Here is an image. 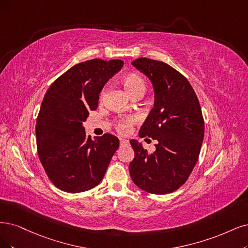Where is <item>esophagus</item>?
Returning <instances> with one entry per match:
<instances>
[{"label":"esophagus","mask_w":248,"mask_h":248,"mask_svg":"<svg viewBox=\"0 0 248 248\" xmlns=\"http://www.w3.org/2000/svg\"><path fill=\"white\" fill-rule=\"evenodd\" d=\"M127 144H129V141L125 139H121V146H125Z\"/></svg>","instance_id":"34e87169"}]
</instances>
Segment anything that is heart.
<instances>
[{"instance_id": "heart-1", "label": "heart", "mask_w": 248, "mask_h": 248, "mask_svg": "<svg viewBox=\"0 0 248 248\" xmlns=\"http://www.w3.org/2000/svg\"><path fill=\"white\" fill-rule=\"evenodd\" d=\"M123 84L131 96H133L136 93H139V92L144 94V92L146 90L145 79L140 75H138V73H130V75H126L123 78ZM103 96H104V91H102V93H101V98H103ZM136 122H137V117L135 115L121 117L119 119H117L115 127L121 134H127L131 132L132 125Z\"/></svg>"}]
</instances>
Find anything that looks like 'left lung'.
Segmentation results:
<instances>
[{"mask_svg": "<svg viewBox=\"0 0 248 248\" xmlns=\"http://www.w3.org/2000/svg\"><path fill=\"white\" fill-rule=\"evenodd\" d=\"M152 81L154 107L139 136L156 140L149 153L136 140L130 175L135 184L152 194H168L185 184L198 160L204 137V121L188 79L169 64L148 58L132 62Z\"/></svg>", "mask_w": 248, "mask_h": 248, "instance_id": "8db88e82", "label": "left lung"}]
</instances>
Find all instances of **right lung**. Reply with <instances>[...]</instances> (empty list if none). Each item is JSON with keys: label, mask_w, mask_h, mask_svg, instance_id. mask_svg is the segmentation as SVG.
I'll return each mask as SVG.
<instances>
[{"label": "right lung", "mask_w": 248, "mask_h": 248, "mask_svg": "<svg viewBox=\"0 0 248 248\" xmlns=\"http://www.w3.org/2000/svg\"><path fill=\"white\" fill-rule=\"evenodd\" d=\"M123 65L119 59L80 62L46 93L36 118V148L46 173L58 189L79 193L102 181L119 140L111 134L87 138L82 123L90 110L97 109L100 92Z\"/></svg>", "instance_id": "obj_1"}]
</instances>
